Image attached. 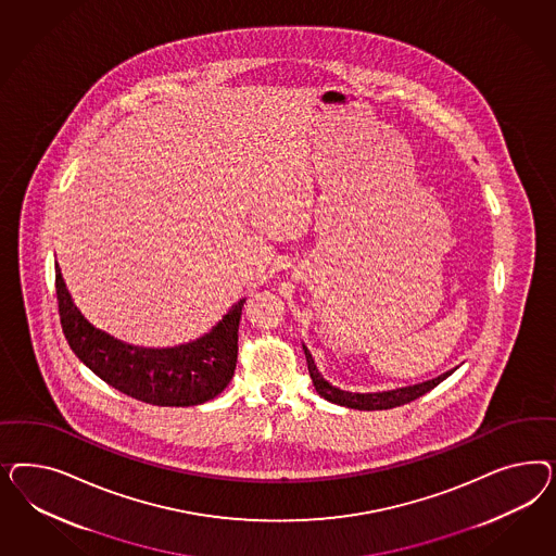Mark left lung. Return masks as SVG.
I'll list each match as a JSON object with an SVG mask.
<instances>
[{
  "mask_svg": "<svg viewBox=\"0 0 556 556\" xmlns=\"http://www.w3.org/2000/svg\"><path fill=\"white\" fill-rule=\"evenodd\" d=\"M303 354H305V361H307V370H309V377L314 381V388L320 393L324 400L332 402V404L344 405V407H351V409H391V407H397V405L409 404L414 400L421 397L424 393H428L430 389L437 388L438 383H442L448 375H453L455 369L446 370L442 375H438L430 381H424V383H416V386H407V388L389 389V391H377V393H353V391H344V389H338L328 383L324 377H321L320 370L316 367L312 354L307 351V346L303 344Z\"/></svg>",
  "mask_w": 556,
  "mask_h": 556,
  "instance_id": "8db88e82",
  "label": "left lung"
}]
</instances>
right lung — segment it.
<instances>
[{
  "label": "right lung",
  "instance_id": "obj_1",
  "mask_svg": "<svg viewBox=\"0 0 556 556\" xmlns=\"http://www.w3.org/2000/svg\"><path fill=\"white\" fill-rule=\"evenodd\" d=\"M56 300L71 351L108 386L144 404L189 407L214 400L230 383L238 358V324L247 298L236 302L203 337L179 346H135L85 318L59 265Z\"/></svg>",
  "mask_w": 556,
  "mask_h": 556
}]
</instances>
